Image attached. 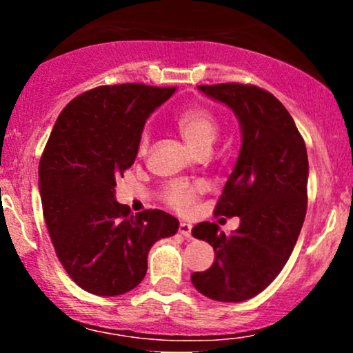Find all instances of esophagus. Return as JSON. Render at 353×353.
<instances>
[{"label":"esophagus","mask_w":353,"mask_h":353,"mask_svg":"<svg viewBox=\"0 0 353 353\" xmlns=\"http://www.w3.org/2000/svg\"><path fill=\"white\" fill-rule=\"evenodd\" d=\"M179 234H181V236L190 239V225L185 224V222H181V225H179Z\"/></svg>","instance_id":"1"}]
</instances>
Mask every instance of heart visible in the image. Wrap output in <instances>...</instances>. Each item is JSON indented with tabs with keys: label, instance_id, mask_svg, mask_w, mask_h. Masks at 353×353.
I'll return each mask as SVG.
<instances>
[{
	"label": "heart",
	"instance_id": "heart-1",
	"mask_svg": "<svg viewBox=\"0 0 353 353\" xmlns=\"http://www.w3.org/2000/svg\"><path fill=\"white\" fill-rule=\"evenodd\" d=\"M177 129L184 143L189 145L192 152H209L212 144L219 136V124L216 117L209 111L201 108H192L184 111L177 117ZM149 136L143 134L139 141V154L143 156L148 151ZM201 190L199 184H189V182H172L164 192V199L172 209L185 212L196 201L197 192Z\"/></svg>",
	"mask_w": 353,
	"mask_h": 353
}]
</instances>
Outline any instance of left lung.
Returning <instances> with one entry per match:
<instances>
[{
	"mask_svg": "<svg viewBox=\"0 0 353 353\" xmlns=\"http://www.w3.org/2000/svg\"><path fill=\"white\" fill-rule=\"evenodd\" d=\"M234 112L241 151L216 205L217 216L241 219L224 234L214 222L192 229L214 247L212 265L190 275L202 295L244 302L277 277L289 261L307 210L309 159L292 116L270 92L250 84L197 86Z\"/></svg>",
	"mask_w": 353,
	"mask_h": 353,
	"instance_id": "left-lung-1",
	"label": "left lung"
}]
</instances>
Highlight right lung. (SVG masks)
I'll use <instances>...</instances> for the list:
<instances>
[{"mask_svg": "<svg viewBox=\"0 0 353 353\" xmlns=\"http://www.w3.org/2000/svg\"><path fill=\"white\" fill-rule=\"evenodd\" d=\"M176 88L101 86L61 111L41 163L39 196L64 270L89 294L114 297L139 285L148 254L179 221L152 209L131 216L116 201V177L134 164L148 117Z\"/></svg>", "mask_w": 353, "mask_h": 353, "instance_id": "right-lung-1", "label": "right lung"}]
</instances>
